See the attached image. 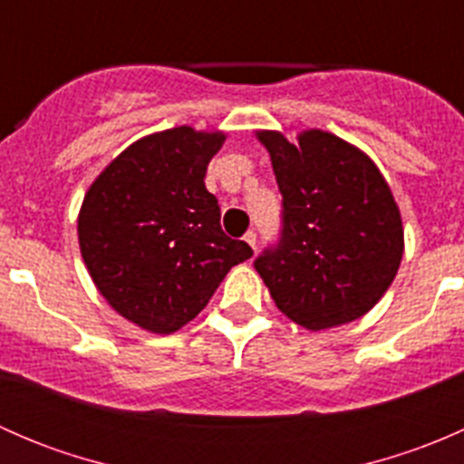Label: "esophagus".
<instances>
[{
	"mask_svg": "<svg viewBox=\"0 0 464 464\" xmlns=\"http://www.w3.org/2000/svg\"><path fill=\"white\" fill-rule=\"evenodd\" d=\"M245 240H246V245H249L251 249L256 251V246H258V236H256V231H249V233H246Z\"/></svg>",
	"mask_w": 464,
	"mask_h": 464,
	"instance_id": "1",
	"label": "esophagus"
}]
</instances>
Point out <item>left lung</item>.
Here are the masks:
<instances>
[{"mask_svg": "<svg viewBox=\"0 0 464 464\" xmlns=\"http://www.w3.org/2000/svg\"><path fill=\"white\" fill-rule=\"evenodd\" d=\"M283 195L278 240L254 260L278 310L307 330L372 310L400 269L401 218L375 163L334 134L258 132Z\"/></svg>", "mask_w": 464, "mask_h": 464, "instance_id": "8db88e82", "label": "left lung"}]
</instances>
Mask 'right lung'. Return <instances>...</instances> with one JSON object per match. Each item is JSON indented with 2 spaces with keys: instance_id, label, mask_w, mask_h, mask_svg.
Segmentation results:
<instances>
[{
  "instance_id": "add662e5",
  "label": "right lung",
  "mask_w": 464,
  "mask_h": 464,
  "mask_svg": "<svg viewBox=\"0 0 464 464\" xmlns=\"http://www.w3.org/2000/svg\"><path fill=\"white\" fill-rule=\"evenodd\" d=\"M224 134L175 128L130 145L87 190L81 254L121 316L170 334L204 310L233 265L254 256L219 224L204 186Z\"/></svg>"
}]
</instances>
